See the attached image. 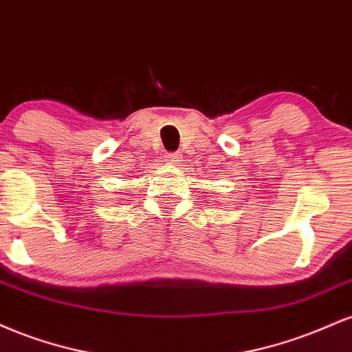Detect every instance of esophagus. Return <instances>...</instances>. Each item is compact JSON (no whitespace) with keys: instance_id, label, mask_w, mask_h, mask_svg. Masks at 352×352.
Wrapping results in <instances>:
<instances>
[{"instance_id":"obj_1","label":"esophagus","mask_w":352,"mask_h":352,"mask_svg":"<svg viewBox=\"0 0 352 352\" xmlns=\"http://www.w3.org/2000/svg\"><path fill=\"white\" fill-rule=\"evenodd\" d=\"M165 162L168 164H179L180 162V153L179 152H170L165 155Z\"/></svg>"}]
</instances>
